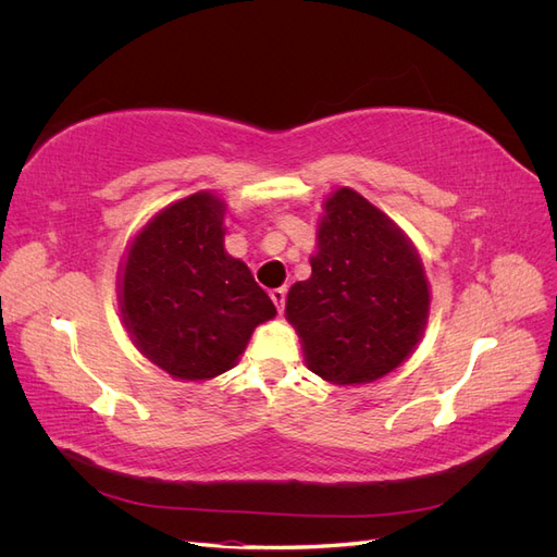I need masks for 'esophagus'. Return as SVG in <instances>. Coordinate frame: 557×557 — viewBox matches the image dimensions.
Returning a JSON list of instances; mask_svg holds the SVG:
<instances>
[{
    "label": "esophagus",
    "mask_w": 557,
    "mask_h": 557,
    "mask_svg": "<svg viewBox=\"0 0 557 557\" xmlns=\"http://www.w3.org/2000/svg\"><path fill=\"white\" fill-rule=\"evenodd\" d=\"M269 297H272L276 311L283 313V307H285V288H274L272 293H269Z\"/></svg>",
    "instance_id": "1"
}]
</instances>
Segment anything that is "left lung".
Wrapping results in <instances>:
<instances>
[{
	"instance_id": "1",
	"label": "left lung",
	"mask_w": 557,
	"mask_h": 557,
	"mask_svg": "<svg viewBox=\"0 0 557 557\" xmlns=\"http://www.w3.org/2000/svg\"><path fill=\"white\" fill-rule=\"evenodd\" d=\"M309 262L311 276L293 283L285 299L307 367L332 385L395 372L423 339L432 305L409 234L342 185L323 201Z\"/></svg>"
}]
</instances>
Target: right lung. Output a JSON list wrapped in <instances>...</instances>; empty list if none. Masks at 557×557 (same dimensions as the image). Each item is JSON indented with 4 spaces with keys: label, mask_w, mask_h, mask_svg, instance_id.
<instances>
[{
    "label": "right lung",
    "mask_w": 557,
    "mask_h": 557,
    "mask_svg": "<svg viewBox=\"0 0 557 557\" xmlns=\"http://www.w3.org/2000/svg\"><path fill=\"white\" fill-rule=\"evenodd\" d=\"M223 195L197 190L158 209L129 239L115 293L146 360L176 381H209L239 362L276 307L225 250Z\"/></svg>",
    "instance_id": "1"
}]
</instances>
